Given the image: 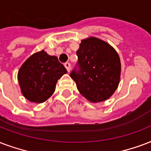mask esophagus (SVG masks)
<instances>
[{"label": "esophagus", "instance_id": "obj_1", "mask_svg": "<svg viewBox=\"0 0 151 151\" xmlns=\"http://www.w3.org/2000/svg\"><path fill=\"white\" fill-rule=\"evenodd\" d=\"M65 65V69H66V70H67L68 72H70V69H71L70 63H65V65Z\"/></svg>", "mask_w": 151, "mask_h": 151}]
</instances>
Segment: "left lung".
<instances>
[{
    "label": "left lung",
    "mask_w": 151,
    "mask_h": 151,
    "mask_svg": "<svg viewBox=\"0 0 151 151\" xmlns=\"http://www.w3.org/2000/svg\"><path fill=\"white\" fill-rule=\"evenodd\" d=\"M79 70L71 78L79 93L92 103L110 98L118 88L121 74L120 58L111 45L96 37L81 40L77 50Z\"/></svg>",
    "instance_id": "left-lung-1"
}]
</instances>
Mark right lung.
<instances>
[{
  "instance_id": "obj_1",
  "label": "right lung",
  "mask_w": 151,
  "mask_h": 151,
  "mask_svg": "<svg viewBox=\"0 0 151 151\" xmlns=\"http://www.w3.org/2000/svg\"><path fill=\"white\" fill-rule=\"evenodd\" d=\"M66 73V69L56 56L42 50L23 63L17 79L23 96L31 102L40 104L52 96L58 80Z\"/></svg>"
}]
</instances>
